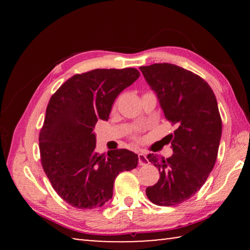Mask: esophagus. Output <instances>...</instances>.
I'll list each match as a JSON object with an SVG mask.
<instances>
[{
    "instance_id": "34e87169",
    "label": "esophagus",
    "mask_w": 250,
    "mask_h": 250,
    "mask_svg": "<svg viewBox=\"0 0 250 250\" xmlns=\"http://www.w3.org/2000/svg\"><path fill=\"white\" fill-rule=\"evenodd\" d=\"M138 160L139 166H146V164H149V160H147L146 153H143V152H140V153L138 154Z\"/></svg>"
}]
</instances>
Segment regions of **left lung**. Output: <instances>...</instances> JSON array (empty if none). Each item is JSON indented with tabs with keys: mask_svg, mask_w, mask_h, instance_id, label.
I'll list each match as a JSON object with an SVG mask.
<instances>
[{
	"mask_svg": "<svg viewBox=\"0 0 250 250\" xmlns=\"http://www.w3.org/2000/svg\"><path fill=\"white\" fill-rule=\"evenodd\" d=\"M140 70L158 96L167 120L177 125L170 134L172 156H146L159 168L160 179L146 193L153 204L174 206L192 197L213 170L222 118L213 90L198 75L167 62Z\"/></svg>",
	"mask_w": 250,
	"mask_h": 250,
	"instance_id": "obj_1",
	"label": "left lung"
}]
</instances>
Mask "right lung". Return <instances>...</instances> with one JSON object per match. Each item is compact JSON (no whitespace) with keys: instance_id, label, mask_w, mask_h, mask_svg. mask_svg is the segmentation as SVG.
<instances>
[{"instance_id":"obj_1","label":"right lung","mask_w":250,"mask_h":250,"mask_svg":"<svg viewBox=\"0 0 250 250\" xmlns=\"http://www.w3.org/2000/svg\"><path fill=\"white\" fill-rule=\"evenodd\" d=\"M139 76L135 68L94 69L74 75L50 97L40 132L41 162L69 205H104L118 174L137 167L138 155L126 149L97 153L94 128L99 119L108 120L113 101Z\"/></svg>"}]
</instances>
